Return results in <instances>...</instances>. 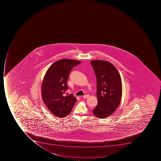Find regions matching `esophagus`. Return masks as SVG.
I'll list each match as a JSON object with an SVG mask.
<instances>
[{
	"label": "esophagus",
	"instance_id": "34e87169",
	"mask_svg": "<svg viewBox=\"0 0 161 161\" xmlns=\"http://www.w3.org/2000/svg\"><path fill=\"white\" fill-rule=\"evenodd\" d=\"M90 97V95H85V96H83V97H84V99H87V98H88V97Z\"/></svg>",
	"mask_w": 161,
	"mask_h": 161
}]
</instances>
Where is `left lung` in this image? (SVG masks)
<instances>
[{
    "mask_svg": "<svg viewBox=\"0 0 161 161\" xmlns=\"http://www.w3.org/2000/svg\"><path fill=\"white\" fill-rule=\"evenodd\" d=\"M97 79V104L92 111L97 118H105L118 108L121 99L122 86L118 70L112 64L104 60L91 62Z\"/></svg>",
    "mask_w": 161,
    "mask_h": 161,
    "instance_id": "obj_1",
    "label": "left lung"
}]
</instances>
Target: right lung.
Returning <instances> with one entry per match:
<instances>
[{
  "label": "right lung",
  "mask_w": 161,
  "mask_h": 161,
  "mask_svg": "<svg viewBox=\"0 0 161 161\" xmlns=\"http://www.w3.org/2000/svg\"><path fill=\"white\" fill-rule=\"evenodd\" d=\"M81 62L63 59L52 64L46 72L42 85L43 102L55 116L64 117L70 114L76 99L72 94L64 96L68 89L67 81L72 68Z\"/></svg>",
  "instance_id": "add662e5"
}]
</instances>
